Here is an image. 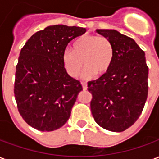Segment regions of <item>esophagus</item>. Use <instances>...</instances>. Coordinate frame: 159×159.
I'll list each match as a JSON object with an SVG mask.
<instances>
[{
	"label": "esophagus",
	"mask_w": 159,
	"mask_h": 159,
	"mask_svg": "<svg viewBox=\"0 0 159 159\" xmlns=\"http://www.w3.org/2000/svg\"><path fill=\"white\" fill-rule=\"evenodd\" d=\"M82 85H83V90H87V89H88V84L86 83H82Z\"/></svg>",
	"instance_id": "1"
}]
</instances>
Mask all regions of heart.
I'll return each mask as SVG.
<instances>
[{
	"mask_svg": "<svg viewBox=\"0 0 159 159\" xmlns=\"http://www.w3.org/2000/svg\"><path fill=\"white\" fill-rule=\"evenodd\" d=\"M114 59V48L105 36H83L73 44V50L66 49L62 60L66 71L71 77H77L83 66L84 78H92L95 74L103 76L109 71Z\"/></svg>",
	"mask_w": 159,
	"mask_h": 159,
	"instance_id": "1",
	"label": "heart"
}]
</instances>
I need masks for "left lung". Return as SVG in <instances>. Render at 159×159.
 <instances>
[{
	"label": "left lung",
	"instance_id": "1",
	"mask_svg": "<svg viewBox=\"0 0 159 159\" xmlns=\"http://www.w3.org/2000/svg\"><path fill=\"white\" fill-rule=\"evenodd\" d=\"M112 43L114 59L109 71L88 83L91 112L103 129L122 132L142 112L148 93L145 52L132 38L115 30H96Z\"/></svg>",
	"mask_w": 159,
	"mask_h": 159
}]
</instances>
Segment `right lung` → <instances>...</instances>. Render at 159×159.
<instances>
[{"label": "right lung", "mask_w": 159, "mask_h": 159, "mask_svg": "<svg viewBox=\"0 0 159 159\" xmlns=\"http://www.w3.org/2000/svg\"><path fill=\"white\" fill-rule=\"evenodd\" d=\"M85 28L56 25L30 36L16 66L14 96L23 119L40 131H53L69 119L83 86L66 71L63 52Z\"/></svg>", "instance_id": "right-lung-1"}]
</instances>
